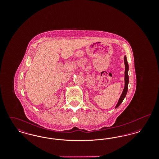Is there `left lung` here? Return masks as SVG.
I'll use <instances>...</instances> for the list:
<instances>
[{
	"instance_id": "obj_1",
	"label": "left lung",
	"mask_w": 159,
	"mask_h": 159,
	"mask_svg": "<svg viewBox=\"0 0 159 159\" xmlns=\"http://www.w3.org/2000/svg\"><path fill=\"white\" fill-rule=\"evenodd\" d=\"M124 60H125V88L123 89V92L121 93V96L120 98L119 99L118 103L116 106L115 108H117L121 104V102H123V99L125 98L127 92H128V83H129V76H128V70L129 66L126 57L125 56L124 57Z\"/></svg>"
}]
</instances>
